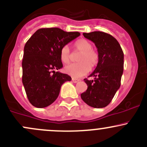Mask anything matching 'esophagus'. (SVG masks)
I'll return each mask as SVG.
<instances>
[{"mask_svg": "<svg viewBox=\"0 0 147 147\" xmlns=\"http://www.w3.org/2000/svg\"><path fill=\"white\" fill-rule=\"evenodd\" d=\"M72 81L74 83H77V82H79V80L78 79H75V78H72Z\"/></svg>", "mask_w": 147, "mask_h": 147, "instance_id": "34e87169", "label": "esophagus"}]
</instances>
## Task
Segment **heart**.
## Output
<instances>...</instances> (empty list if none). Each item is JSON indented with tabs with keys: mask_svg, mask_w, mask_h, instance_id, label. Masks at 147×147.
I'll use <instances>...</instances> for the list:
<instances>
[{
	"mask_svg": "<svg viewBox=\"0 0 147 147\" xmlns=\"http://www.w3.org/2000/svg\"><path fill=\"white\" fill-rule=\"evenodd\" d=\"M75 52H81L78 58V63H72L65 67V72L74 78H79L85 75L89 69L94 68L99 61V54L93 49L90 41L80 38L74 44ZM61 61L65 64L68 63L71 58V52L68 46H64L60 51Z\"/></svg>",
	"mask_w": 147,
	"mask_h": 147,
	"instance_id": "b5f03b06",
	"label": "heart"
}]
</instances>
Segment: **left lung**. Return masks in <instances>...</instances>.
Here are the masks:
<instances>
[{"mask_svg": "<svg viewBox=\"0 0 147 147\" xmlns=\"http://www.w3.org/2000/svg\"><path fill=\"white\" fill-rule=\"evenodd\" d=\"M83 35L95 44L99 61L89 75L94 80H84L88 88L81 94V98L91 107L104 108L111 103L120 86L124 54L118 41L109 34L93 32Z\"/></svg>", "mask_w": 147, "mask_h": 147, "instance_id": "obj_1", "label": "left lung"}]
</instances>
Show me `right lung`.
<instances>
[{
	"mask_svg": "<svg viewBox=\"0 0 147 147\" xmlns=\"http://www.w3.org/2000/svg\"><path fill=\"white\" fill-rule=\"evenodd\" d=\"M80 35L62 29H38L25 44L22 63V83L32 106L45 108L56 100L62 84L72 79L55 72L63 67L60 51L63 46Z\"/></svg>",
	"mask_w": 147,
	"mask_h": 147,
	"instance_id": "obj_1",
	"label": "right lung"
}]
</instances>
